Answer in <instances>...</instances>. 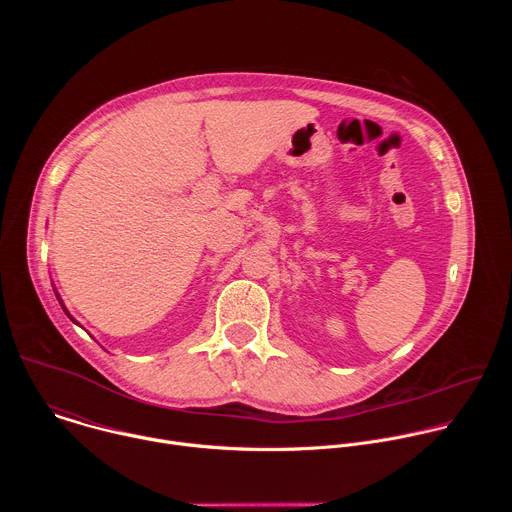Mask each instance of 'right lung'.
I'll return each mask as SVG.
<instances>
[{"label":"right lung","instance_id":"right-lung-1","mask_svg":"<svg viewBox=\"0 0 512 512\" xmlns=\"http://www.w3.org/2000/svg\"><path fill=\"white\" fill-rule=\"evenodd\" d=\"M56 298H58V302H60V306H62V310H64V312H66V308H64V304H62V300H60V296H58V294H56ZM66 314H68V312H66ZM68 318H70V320H72V322H75V324H79V322H77V320H75V318H72V316H70V314H68Z\"/></svg>","mask_w":512,"mask_h":512}]
</instances>
